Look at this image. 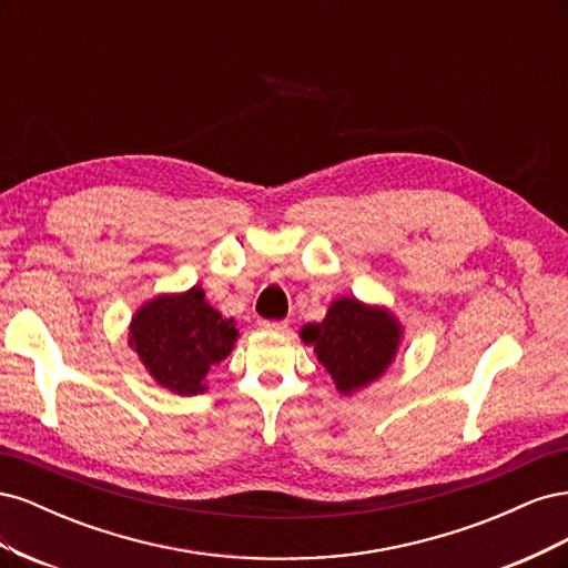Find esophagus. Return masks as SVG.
<instances>
[{"label":"esophagus","instance_id":"esophagus-1","mask_svg":"<svg viewBox=\"0 0 568 568\" xmlns=\"http://www.w3.org/2000/svg\"><path fill=\"white\" fill-rule=\"evenodd\" d=\"M261 329L265 332H286L288 329V322L286 320H261Z\"/></svg>","mask_w":568,"mask_h":568}]
</instances>
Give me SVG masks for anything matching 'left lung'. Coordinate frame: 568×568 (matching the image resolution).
I'll use <instances>...</instances> for the list:
<instances>
[{
    "instance_id": "obj_1",
    "label": "left lung",
    "mask_w": 568,
    "mask_h": 568,
    "mask_svg": "<svg viewBox=\"0 0 568 568\" xmlns=\"http://www.w3.org/2000/svg\"><path fill=\"white\" fill-rule=\"evenodd\" d=\"M400 324L384 307L338 298L317 324H305L301 338L315 346L317 359L346 395L365 388L386 372L400 343Z\"/></svg>"
}]
</instances>
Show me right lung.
<instances>
[{
    "mask_svg": "<svg viewBox=\"0 0 568 568\" xmlns=\"http://www.w3.org/2000/svg\"><path fill=\"white\" fill-rule=\"evenodd\" d=\"M239 332L205 303L201 286L159 296L142 305L130 324V346L149 374L178 395L205 390V374L225 359Z\"/></svg>",
    "mask_w": 568,
    "mask_h": 568,
    "instance_id": "right-lung-1",
    "label": "right lung"
}]
</instances>
